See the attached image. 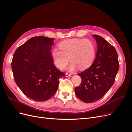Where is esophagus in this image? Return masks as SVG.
<instances>
[{
  "instance_id": "1",
  "label": "esophagus",
  "mask_w": 132,
  "mask_h": 132,
  "mask_svg": "<svg viewBox=\"0 0 132 132\" xmlns=\"http://www.w3.org/2000/svg\"><path fill=\"white\" fill-rule=\"evenodd\" d=\"M72 74L71 73H66V77H71Z\"/></svg>"
}]
</instances>
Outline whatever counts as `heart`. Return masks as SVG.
I'll return each mask as SVG.
<instances>
[{
	"label": "heart",
	"mask_w": 132,
	"mask_h": 132,
	"mask_svg": "<svg viewBox=\"0 0 132 132\" xmlns=\"http://www.w3.org/2000/svg\"><path fill=\"white\" fill-rule=\"evenodd\" d=\"M59 50L55 48L52 56L55 66L60 70H64L69 61H72L68 68L74 71L79 67L84 70L91 65L95 56V46L89 39H72L63 41L59 44Z\"/></svg>",
	"instance_id": "heart-1"
}]
</instances>
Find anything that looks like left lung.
I'll return each instance as SVG.
<instances>
[{
    "mask_svg": "<svg viewBox=\"0 0 132 132\" xmlns=\"http://www.w3.org/2000/svg\"><path fill=\"white\" fill-rule=\"evenodd\" d=\"M92 36L98 45L96 58L89 68L78 74L82 81L74 88L77 98L86 103L102 98L113 85L119 68L116 48L102 37Z\"/></svg>",
    "mask_w": 132,
    "mask_h": 132,
    "instance_id": "left-lung-1",
    "label": "left lung"
}]
</instances>
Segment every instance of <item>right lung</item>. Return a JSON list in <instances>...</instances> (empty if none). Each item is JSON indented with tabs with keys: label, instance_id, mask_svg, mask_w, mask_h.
I'll use <instances>...</instances> for the list:
<instances>
[{
	"label": "right lung",
	"instance_id": "1",
	"mask_svg": "<svg viewBox=\"0 0 132 132\" xmlns=\"http://www.w3.org/2000/svg\"><path fill=\"white\" fill-rule=\"evenodd\" d=\"M53 38H31L16 50L11 67L15 82L26 96L37 101L50 99L65 76L54 66L51 52Z\"/></svg>",
	"mask_w": 132,
	"mask_h": 132
}]
</instances>
